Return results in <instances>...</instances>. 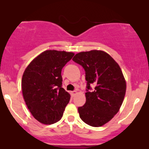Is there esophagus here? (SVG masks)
Instances as JSON below:
<instances>
[{"label":"esophagus","mask_w":149,"mask_h":149,"mask_svg":"<svg viewBox=\"0 0 149 149\" xmlns=\"http://www.w3.org/2000/svg\"><path fill=\"white\" fill-rule=\"evenodd\" d=\"M71 96L72 97H74L75 95H77V91H71Z\"/></svg>","instance_id":"34e87169"}]
</instances>
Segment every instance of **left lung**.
<instances>
[{
  "mask_svg": "<svg viewBox=\"0 0 149 149\" xmlns=\"http://www.w3.org/2000/svg\"><path fill=\"white\" fill-rule=\"evenodd\" d=\"M73 61L85 71L86 102L78 108L79 117L93 127H100L114 118L122 106L126 81L120 65L103 50H92L75 55ZM95 85L93 92L90 85Z\"/></svg>",
  "mask_w": 149,
  "mask_h": 149,
  "instance_id": "obj_1",
  "label": "left lung"
}]
</instances>
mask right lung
<instances>
[{
	"label": "right lung",
	"instance_id": "obj_1",
	"mask_svg": "<svg viewBox=\"0 0 149 149\" xmlns=\"http://www.w3.org/2000/svg\"><path fill=\"white\" fill-rule=\"evenodd\" d=\"M74 52L47 50L32 60L22 79V94L30 112L43 124L58 122L70 99L62 87L63 67Z\"/></svg>",
	"mask_w": 149,
	"mask_h": 149
}]
</instances>
